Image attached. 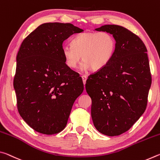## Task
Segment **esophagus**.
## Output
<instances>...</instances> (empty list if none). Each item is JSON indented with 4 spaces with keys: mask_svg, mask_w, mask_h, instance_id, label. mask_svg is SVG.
<instances>
[{
    "mask_svg": "<svg viewBox=\"0 0 160 160\" xmlns=\"http://www.w3.org/2000/svg\"><path fill=\"white\" fill-rule=\"evenodd\" d=\"M82 81H83V84H84V85H85L86 80H87V79H88V77H87L86 75H82Z\"/></svg>",
    "mask_w": 160,
    "mask_h": 160,
    "instance_id": "34e87169",
    "label": "esophagus"
}]
</instances>
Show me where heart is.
I'll use <instances>...</instances> for the list:
<instances>
[{
    "label": "heart",
    "instance_id": "obj_1",
    "mask_svg": "<svg viewBox=\"0 0 160 160\" xmlns=\"http://www.w3.org/2000/svg\"><path fill=\"white\" fill-rule=\"evenodd\" d=\"M116 47V39L109 32H84L72 39L71 45L63 46L62 54L70 68H76L82 56V69L99 70L112 61Z\"/></svg>",
    "mask_w": 160,
    "mask_h": 160
}]
</instances>
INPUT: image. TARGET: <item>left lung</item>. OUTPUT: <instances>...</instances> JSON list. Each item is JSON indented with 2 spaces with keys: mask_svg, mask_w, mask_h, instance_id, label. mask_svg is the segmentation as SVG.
<instances>
[{
  "mask_svg": "<svg viewBox=\"0 0 160 160\" xmlns=\"http://www.w3.org/2000/svg\"><path fill=\"white\" fill-rule=\"evenodd\" d=\"M95 30L113 35L116 51L106 66L88 77L85 88L92 99L94 127L116 136L128 131L146 109L152 82L148 51L142 40L123 27L106 25Z\"/></svg>",
  "mask_w": 160,
  "mask_h": 160,
  "instance_id": "left-lung-1",
  "label": "left lung"
}]
</instances>
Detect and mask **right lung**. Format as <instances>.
I'll return each mask as SVG.
<instances>
[{"mask_svg":"<svg viewBox=\"0 0 160 160\" xmlns=\"http://www.w3.org/2000/svg\"><path fill=\"white\" fill-rule=\"evenodd\" d=\"M83 29L70 23L48 22L31 32L17 55L14 88L19 113L34 131H63L73 103L84 90L82 78L68 67L63 42Z\"/></svg>","mask_w":160,"mask_h":160,"instance_id":"1","label":"right lung"}]
</instances>
